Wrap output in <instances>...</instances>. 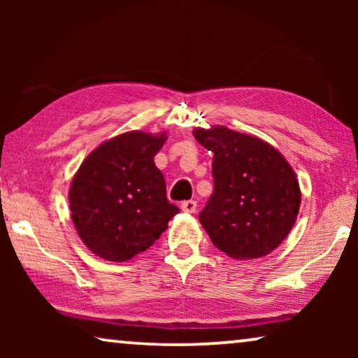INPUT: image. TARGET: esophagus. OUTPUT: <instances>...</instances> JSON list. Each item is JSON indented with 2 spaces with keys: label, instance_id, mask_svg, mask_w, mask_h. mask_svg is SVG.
<instances>
[{
  "label": "esophagus",
  "instance_id": "esophagus-1",
  "mask_svg": "<svg viewBox=\"0 0 358 358\" xmlns=\"http://www.w3.org/2000/svg\"><path fill=\"white\" fill-rule=\"evenodd\" d=\"M180 210L185 213H194L195 210H197V202H195V200H184V202L180 203Z\"/></svg>",
  "mask_w": 358,
  "mask_h": 358
}]
</instances>
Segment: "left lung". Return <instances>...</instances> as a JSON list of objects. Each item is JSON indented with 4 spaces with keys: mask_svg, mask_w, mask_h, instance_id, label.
<instances>
[{
    "mask_svg": "<svg viewBox=\"0 0 358 358\" xmlns=\"http://www.w3.org/2000/svg\"><path fill=\"white\" fill-rule=\"evenodd\" d=\"M192 135L213 153V194L199 215L205 231L229 257L267 256L290 233L300 208L290 164L266 141L227 127Z\"/></svg>",
    "mask_w": 358,
    "mask_h": 358,
    "instance_id": "obj_1",
    "label": "left lung"
}]
</instances>
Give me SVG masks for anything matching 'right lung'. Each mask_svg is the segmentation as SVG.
<instances>
[{
  "mask_svg": "<svg viewBox=\"0 0 358 358\" xmlns=\"http://www.w3.org/2000/svg\"><path fill=\"white\" fill-rule=\"evenodd\" d=\"M163 135L129 131L92 151L70 189L71 218L83 243L102 259L125 262L153 246L179 208L166 197L155 155Z\"/></svg>",
  "mask_w": 358,
  "mask_h": 358,
  "instance_id": "obj_1",
  "label": "right lung"
}]
</instances>
